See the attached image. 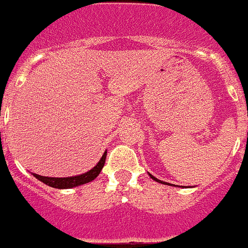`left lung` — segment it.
Listing matches in <instances>:
<instances>
[{"label": "left lung", "mask_w": 248, "mask_h": 248, "mask_svg": "<svg viewBox=\"0 0 248 248\" xmlns=\"http://www.w3.org/2000/svg\"><path fill=\"white\" fill-rule=\"evenodd\" d=\"M150 176H151V179H154V180H156V182H159V183H161V184H166V185H169V183H165V182H161V180H159V179H156L155 176H153L151 175V174H149Z\"/></svg>", "instance_id": "1"}]
</instances>
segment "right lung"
<instances>
[{
  "label": "right lung",
  "mask_w": 248,
  "mask_h": 248,
  "mask_svg": "<svg viewBox=\"0 0 248 248\" xmlns=\"http://www.w3.org/2000/svg\"><path fill=\"white\" fill-rule=\"evenodd\" d=\"M106 156H107V150H106L105 154L102 155L101 160H99L98 164H97L93 169L84 172V174H80V175L68 176V178H49V176H41V175H37V174H34V176L36 179H39L40 182H43L44 184L51 186V188H57V189L74 188V186H78V185H83L85 184V183L92 182V180H94V179L99 175V172H101V170L103 169V166H105Z\"/></svg>",
  "instance_id": "add662e5"
}]
</instances>
